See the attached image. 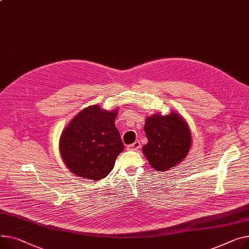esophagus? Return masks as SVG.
I'll return each mask as SVG.
<instances>
[{
    "instance_id": "esophagus-1",
    "label": "esophagus",
    "mask_w": 249,
    "mask_h": 249,
    "mask_svg": "<svg viewBox=\"0 0 249 249\" xmlns=\"http://www.w3.org/2000/svg\"><path fill=\"white\" fill-rule=\"evenodd\" d=\"M140 147H141V144H140V142H139V141H135L133 144H130V145H128L127 149H128V150L138 151L139 149H140Z\"/></svg>"
}]
</instances>
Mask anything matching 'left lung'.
<instances>
[{"instance_id":"left-lung-1","label":"left lung","mask_w":249,"mask_h":249,"mask_svg":"<svg viewBox=\"0 0 249 249\" xmlns=\"http://www.w3.org/2000/svg\"><path fill=\"white\" fill-rule=\"evenodd\" d=\"M144 131L148 142L142 147V152L157 171L175 167L185 159L191 148L190 128L176 111L164 116L160 112L147 116Z\"/></svg>"}]
</instances>
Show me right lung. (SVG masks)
Segmentation results:
<instances>
[{"instance_id": "add662e5", "label": "right lung", "mask_w": 249, "mask_h": 249, "mask_svg": "<svg viewBox=\"0 0 249 249\" xmlns=\"http://www.w3.org/2000/svg\"><path fill=\"white\" fill-rule=\"evenodd\" d=\"M118 108L108 111L91 105L80 111L63 130L59 150L76 176L100 180L113 169L124 144L115 126Z\"/></svg>"}]
</instances>
